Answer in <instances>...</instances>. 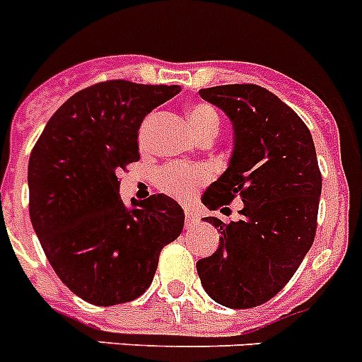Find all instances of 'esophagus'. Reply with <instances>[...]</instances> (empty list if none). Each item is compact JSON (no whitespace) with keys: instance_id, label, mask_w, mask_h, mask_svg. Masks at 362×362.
Returning a JSON list of instances; mask_svg holds the SVG:
<instances>
[{"instance_id":"obj_1","label":"esophagus","mask_w":362,"mask_h":362,"mask_svg":"<svg viewBox=\"0 0 362 362\" xmlns=\"http://www.w3.org/2000/svg\"><path fill=\"white\" fill-rule=\"evenodd\" d=\"M185 221H187V225L197 223L199 221V212L192 206H185Z\"/></svg>"}]
</instances>
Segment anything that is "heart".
I'll return each mask as SVG.
<instances>
[{"instance_id":"obj_1","label":"heart","mask_w":362,"mask_h":362,"mask_svg":"<svg viewBox=\"0 0 362 362\" xmlns=\"http://www.w3.org/2000/svg\"><path fill=\"white\" fill-rule=\"evenodd\" d=\"M188 122H190L197 137H202L211 129H218L216 111L209 106H203V104L188 110ZM209 179H211V170L206 166L174 163V165H168L160 170L159 187L170 196L185 199V197L196 192L202 185H205Z\"/></svg>"}]
</instances>
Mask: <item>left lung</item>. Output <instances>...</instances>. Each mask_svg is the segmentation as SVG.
<instances>
[{"instance_id": "left-lung-1", "label": "left lung", "mask_w": 362, "mask_h": 362, "mask_svg": "<svg viewBox=\"0 0 362 362\" xmlns=\"http://www.w3.org/2000/svg\"><path fill=\"white\" fill-rule=\"evenodd\" d=\"M233 122V153L203 194L211 211L243 202L242 219L218 228L219 245L196 264L203 289L233 310L255 308L286 286L310 251L322 190L310 129L276 95L255 84L199 91Z\"/></svg>"}]
</instances>
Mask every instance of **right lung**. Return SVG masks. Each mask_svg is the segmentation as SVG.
Returning <instances> with one entry per match:
<instances>
[{"label":"right lung","mask_w":362,"mask_h":362,"mask_svg":"<svg viewBox=\"0 0 362 362\" xmlns=\"http://www.w3.org/2000/svg\"><path fill=\"white\" fill-rule=\"evenodd\" d=\"M181 91L110 80L57 110L29 159L30 221L49 264L82 300L115 305L150 287L159 252L181 234L185 212L165 194L120 199L117 172L139 160L137 132Z\"/></svg>","instance_id":"1"}]
</instances>
